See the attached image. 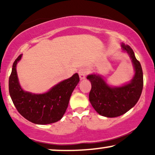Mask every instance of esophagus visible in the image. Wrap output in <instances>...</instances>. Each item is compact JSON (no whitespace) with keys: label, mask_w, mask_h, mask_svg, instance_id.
<instances>
[{"label":"esophagus","mask_w":155,"mask_h":155,"mask_svg":"<svg viewBox=\"0 0 155 155\" xmlns=\"http://www.w3.org/2000/svg\"><path fill=\"white\" fill-rule=\"evenodd\" d=\"M87 74V71L85 68H81L79 71V75L80 79H84L85 77H86Z\"/></svg>","instance_id":"obj_1"}]
</instances>
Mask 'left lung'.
Segmentation results:
<instances>
[{
	"label": "left lung",
	"instance_id": "obj_1",
	"mask_svg": "<svg viewBox=\"0 0 155 155\" xmlns=\"http://www.w3.org/2000/svg\"><path fill=\"white\" fill-rule=\"evenodd\" d=\"M122 48L130 55L134 66L135 75L130 82L112 87L100 75L91 74L87 77L92 84L89 94L90 103L95 111L104 117H117L125 114L137 104L143 90V71L140 62L130 46L122 44Z\"/></svg>",
	"mask_w": 155,
	"mask_h": 155
}]
</instances>
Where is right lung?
Here are the masks:
<instances>
[{
  "instance_id": "add662e5",
  "label": "right lung",
  "mask_w": 155,
  "mask_h": 155,
  "mask_svg": "<svg viewBox=\"0 0 155 155\" xmlns=\"http://www.w3.org/2000/svg\"><path fill=\"white\" fill-rule=\"evenodd\" d=\"M21 58L22 54L14 62L8 80L9 94L17 110L26 120L35 124H47L61 120L79 81L78 74L58 84L46 93L33 94L24 91L19 83L16 66Z\"/></svg>"
}]
</instances>
